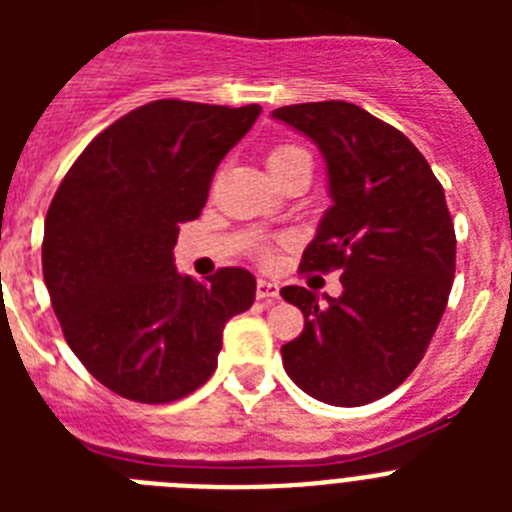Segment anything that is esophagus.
<instances>
[{
	"instance_id": "1",
	"label": "esophagus",
	"mask_w": 512,
	"mask_h": 512,
	"mask_svg": "<svg viewBox=\"0 0 512 512\" xmlns=\"http://www.w3.org/2000/svg\"><path fill=\"white\" fill-rule=\"evenodd\" d=\"M256 297L264 302L279 300V284L269 282V279H259V282H256Z\"/></svg>"
}]
</instances>
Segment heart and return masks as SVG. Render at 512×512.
Segmentation results:
<instances>
[{
  "label": "heart",
  "instance_id": "obj_1",
  "mask_svg": "<svg viewBox=\"0 0 512 512\" xmlns=\"http://www.w3.org/2000/svg\"><path fill=\"white\" fill-rule=\"evenodd\" d=\"M297 158H310V156H307L300 146H295V143H279V146H274L269 151L266 164H269L271 174H279V171L287 169V166L292 164V161H297Z\"/></svg>",
  "mask_w": 512,
  "mask_h": 512
}]
</instances>
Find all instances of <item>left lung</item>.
<instances>
[{"mask_svg": "<svg viewBox=\"0 0 512 512\" xmlns=\"http://www.w3.org/2000/svg\"><path fill=\"white\" fill-rule=\"evenodd\" d=\"M274 120L320 148L333 205L302 271H341V297L284 287L305 328L282 346L289 379L328 405L359 408L413 374L449 302L456 235L443 187L397 128L351 102L289 104Z\"/></svg>", "mask_w": 512, "mask_h": 512, "instance_id": "obj_1", "label": "left lung"}]
</instances>
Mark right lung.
Segmentation results:
<instances>
[{"mask_svg":"<svg viewBox=\"0 0 512 512\" xmlns=\"http://www.w3.org/2000/svg\"><path fill=\"white\" fill-rule=\"evenodd\" d=\"M259 115V104H143L84 148L48 207L53 312L76 359L125 400L161 405L202 387L225 323L253 305L251 271L230 266L197 282L176 271L174 246Z\"/></svg>","mask_w":512,"mask_h":512,"instance_id":"obj_1","label":"right lung"}]
</instances>
